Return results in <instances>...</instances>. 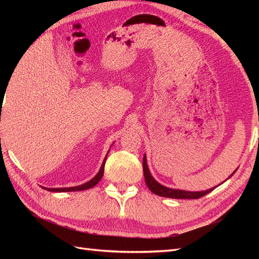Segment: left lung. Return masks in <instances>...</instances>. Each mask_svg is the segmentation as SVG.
Masks as SVG:
<instances>
[{
	"mask_svg": "<svg viewBox=\"0 0 259 259\" xmlns=\"http://www.w3.org/2000/svg\"><path fill=\"white\" fill-rule=\"evenodd\" d=\"M143 168H144L145 182H146L147 187L154 194L160 195V197H164V198H170V199H199L201 197H204L205 194L209 193L210 191H213L215 188L217 187V186L213 187V188H210V189H207V190H204V191H187V190H180V189H171V188L163 186V185H161V184H159L158 182H156V180L152 177L150 170H149V167H148L146 154L144 155V160H143ZM236 170H234L233 173L228 178H230L234 173H236ZM219 185H221V184H219Z\"/></svg>",
	"mask_w": 259,
	"mask_h": 259,
	"instance_id": "8db88e82",
	"label": "left lung"
}]
</instances>
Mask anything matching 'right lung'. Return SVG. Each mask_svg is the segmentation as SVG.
<instances>
[{
	"label": "right lung",
	"mask_w": 259,
	"mask_h": 259,
	"mask_svg": "<svg viewBox=\"0 0 259 259\" xmlns=\"http://www.w3.org/2000/svg\"><path fill=\"white\" fill-rule=\"evenodd\" d=\"M108 153H109V151H108ZM108 153H107V155H108ZM107 155H106L105 160L103 161V164H101L100 169L96 174V176H94L91 180H89L88 183H85L80 186H75V187H69V188H46V187H43V189H46L48 191H52V192H70V191H82V190L91 189V188H93L94 186H96L100 182V179L104 176V168H105V163L107 160Z\"/></svg>",
	"instance_id": "1"
}]
</instances>
